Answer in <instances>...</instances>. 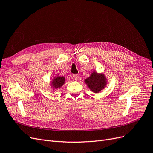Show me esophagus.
<instances>
[{"mask_svg":"<svg viewBox=\"0 0 153 153\" xmlns=\"http://www.w3.org/2000/svg\"><path fill=\"white\" fill-rule=\"evenodd\" d=\"M73 78L75 79V80H77L78 79V78H79V75H78V74H75V75H73Z\"/></svg>","mask_w":153,"mask_h":153,"instance_id":"esophagus-1","label":"esophagus"}]
</instances>
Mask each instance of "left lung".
I'll return each instance as SVG.
<instances>
[{"mask_svg": "<svg viewBox=\"0 0 153 153\" xmlns=\"http://www.w3.org/2000/svg\"><path fill=\"white\" fill-rule=\"evenodd\" d=\"M85 82L92 92L98 93L106 86V80L103 74H99L94 71L89 78H86Z\"/></svg>", "mask_w": 153, "mask_h": 153, "instance_id": "left-lung-1", "label": "left lung"}]
</instances>
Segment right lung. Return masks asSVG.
<instances>
[{"mask_svg":"<svg viewBox=\"0 0 153 153\" xmlns=\"http://www.w3.org/2000/svg\"><path fill=\"white\" fill-rule=\"evenodd\" d=\"M65 82V78L64 76H57L54 78V79L51 82L52 87L54 89H57L61 88Z\"/></svg>","mask_w":153,"mask_h":153,"instance_id":"1","label":"right lung"}]
</instances>
